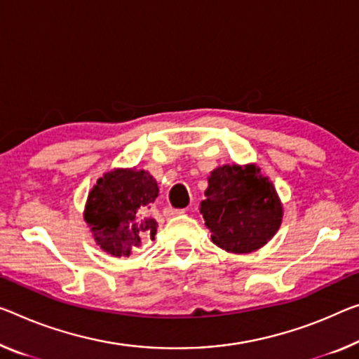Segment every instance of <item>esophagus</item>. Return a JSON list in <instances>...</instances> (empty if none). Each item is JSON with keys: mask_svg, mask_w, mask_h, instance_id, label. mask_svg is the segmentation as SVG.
Wrapping results in <instances>:
<instances>
[{"mask_svg": "<svg viewBox=\"0 0 359 359\" xmlns=\"http://www.w3.org/2000/svg\"><path fill=\"white\" fill-rule=\"evenodd\" d=\"M186 210H184V208H173V207H167V208H165V210H163V215H165V217H178V215H183Z\"/></svg>", "mask_w": 359, "mask_h": 359, "instance_id": "34e87169", "label": "esophagus"}]
</instances>
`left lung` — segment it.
<instances>
[{"mask_svg":"<svg viewBox=\"0 0 359 359\" xmlns=\"http://www.w3.org/2000/svg\"><path fill=\"white\" fill-rule=\"evenodd\" d=\"M201 213L213 244L231 253H250L266 244L283 222V205L257 165H223L208 176Z\"/></svg>","mask_w":359,"mask_h":359,"instance_id":"1","label":"left lung"}]
</instances>
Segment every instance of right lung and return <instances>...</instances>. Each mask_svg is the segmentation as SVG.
Here are the masks:
<instances>
[{
	"mask_svg": "<svg viewBox=\"0 0 359 359\" xmlns=\"http://www.w3.org/2000/svg\"><path fill=\"white\" fill-rule=\"evenodd\" d=\"M158 186L146 170L115 168L104 173L88 194L85 222L101 249L112 257H130L142 244L154 239L157 222L151 205Z\"/></svg>",
	"mask_w": 359,
	"mask_h": 359,
	"instance_id": "right-lung-1",
	"label": "right lung"
}]
</instances>
